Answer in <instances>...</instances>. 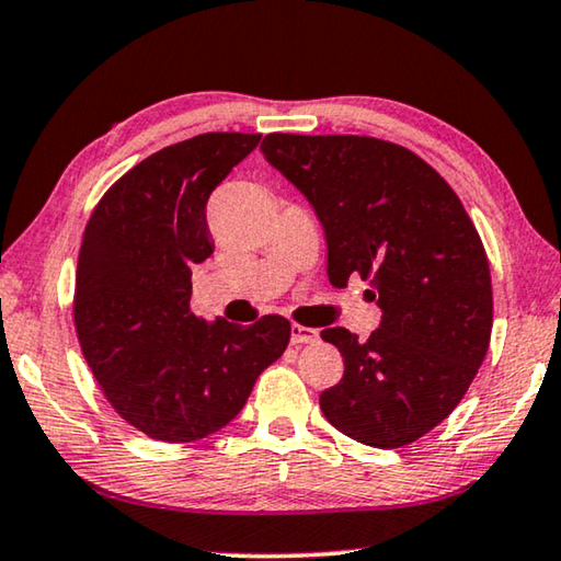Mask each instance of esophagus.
Instances as JSON below:
<instances>
[{
	"label": "esophagus",
	"instance_id": "obj_1",
	"mask_svg": "<svg viewBox=\"0 0 561 561\" xmlns=\"http://www.w3.org/2000/svg\"><path fill=\"white\" fill-rule=\"evenodd\" d=\"M319 340V332L312 327L291 324V344H312Z\"/></svg>",
	"mask_w": 561,
	"mask_h": 561
}]
</instances>
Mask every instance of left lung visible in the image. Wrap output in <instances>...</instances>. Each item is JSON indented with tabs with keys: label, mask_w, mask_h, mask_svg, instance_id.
I'll return each mask as SVG.
<instances>
[{
	"label": "left lung",
	"mask_w": 561,
	"mask_h": 561,
	"mask_svg": "<svg viewBox=\"0 0 561 561\" xmlns=\"http://www.w3.org/2000/svg\"><path fill=\"white\" fill-rule=\"evenodd\" d=\"M262 152L312 204L327 237V274L371 279L379 329L322 340L344 377L319 397L329 424L379 449L420 439L455 412L492 334V277L455 190L409 149L354 135H266Z\"/></svg>",
	"instance_id": "left-lung-1"
}]
</instances>
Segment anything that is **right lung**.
Wrapping results in <instances>:
<instances>
[{"instance_id":"right-lung-1","label":"right lung","mask_w":561,"mask_h":561,"mask_svg":"<svg viewBox=\"0 0 561 561\" xmlns=\"http://www.w3.org/2000/svg\"><path fill=\"white\" fill-rule=\"evenodd\" d=\"M262 135L207 131L159 149L104 194L77 262L75 324L110 404L159 442H194L242 412L287 350L279 314L239 327L190 309L192 270L215 252L207 202Z\"/></svg>"}]
</instances>
